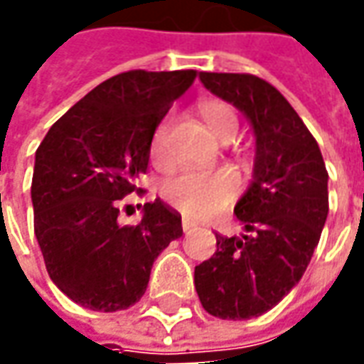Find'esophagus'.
I'll return each instance as SVG.
<instances>
[{
  "label": "esophagus",
  "instance_id": "esophagus-1",
  "mask_svg": "<svg viewBox=\"0 0 364 364\" xmlns=\"http://www.w3.org/2000/svg\"><path fill=\"white\" fill-rule=\"evenodd\" d=\"M181 225H183V232L189 233V232H193L195 228H197V221L189 220V218H183Z\"/></svg>",
  "mask_w": 364,
  "mask_h": 364
}]
</instances>
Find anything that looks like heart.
Listing matches in <instances>:
<instances>
[{"mask_svg": "<svg viewBox=\"0 0 364 364\" xmlns=\"http://www.w3.org/2000/svg\"><path fill=\"white\" fill-rule=\"evenodd\" d=\"M199 114L205 122L207 131L218 141L228 143L237 134L240 120L237 114L228 102L221 100H205L199 107ZM165 136H167V120L159 124L153 139H151V159L153 163L163 167L167 165V151H165ZM237 193V177L230 169H220L213 173H179L173 175L161 187L163 199L191 218H207L225 205L232 203Z\"/></svg>", "mask_w": 364, "mask_h": 364, "instance_id": "b5f03b06", "label": "heart"}]
</instances>
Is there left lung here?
Returning a JSON list of instances; mask_svg holds the SVG:
<instances>
[{
  "label": "left lung",
  "instance_id": "8db88e82",
  "mask_svg": "<svg viewBox=\"0 0 364 364\" xmlns=\"http://www.w3.org/2000/svg\"><path fill=\"white\" fill-rule=\"evenodd\" d=\"M199 80L244 112L256 159L233 209L250 235L215 233V254L195 266V290L209 314L247 320L276 306L306 272L328 215V173L318 143L272 84L223 72H201Z\"/></svg>",
  "mask_w": 364,
  "mask_h": 364
}]
</instances>
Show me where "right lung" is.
Here are the masks:
<instances>
[{"label":"right lung","mask_w":364,"mask_h":364,"mask_svg":"<svg viewBox=\"0 0 364 364\" xmlns=\"http://www.w3.org/2000/svg\"><path fill=\"white\" fill-rule=\"evenodd\" d=\"M195 70L122 72L90 90L52 124L36 151L33 232L52 282L98 312L132 306L151 268L181 237V215L161 199L120 225L119 199L146 173L153 132L193 84Z\"/></svg>","instance_id":"right-lung-1"}]
</instances>
